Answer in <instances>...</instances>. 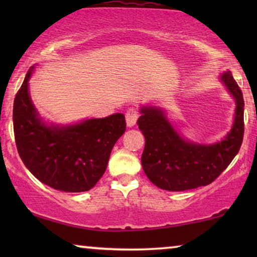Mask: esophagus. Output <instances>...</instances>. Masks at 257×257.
Returning a JSON list of instances; mask_svg holds the SVG:
<instances>
[{"instance_id":"1","label":"esophagus","mask_w":257,"mask_h":257,"mask_svg":"<svg viewBox=\"0 0 257 257\" xmlns=\"http://www.w3.org/2000/svg\"><path fill=\"white\" fill-rule=\"evenodd\" d=\"M125 118L128 127H132V126L136 125L137 119H138V112H137L136 108H128L125 113Z\"/></svg>"}]
</instances>
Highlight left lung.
Here are the masks:
<instances>
[{"mask_svg":"<svg viewBox=\"0 0 257 257\" xmlns=\"http://www.w3.org/2000/svg\"><path fill=\"white\" fill-rule=\"evenodd\" d=\"M221 80L235 99L234 122L227 136L215 144H196L179 135L163 108L142 106L137 124L145 137L143 170L161 189L181 192L213 182L231 163L243 140L244 101L230 71Z\"/></svg>","mask_w":257,"mask_h":257,"instance_id":"left-lung-1","label":"left lung"}]
</instances>
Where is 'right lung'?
<instances>
[{
  "label": "right lung",
  "mask_w": 257,
  "mask_h": 257,
  "mask_svg": "<svg viewBox=\"0 0 257 257\" xmlns=\"http://www.w3.org/2000/svg\"><path fill=\"white\" fill-rule=\"evenodd\" d=\"M14 100L16 147L26 167L43 184L63 192H86L103 177L117 140L126 130L125 115L85 119L72 125L47 124L31 101L29 79Z\"/></svg>",
  "instance_id": "right-lung-1"
}]
</instances>
